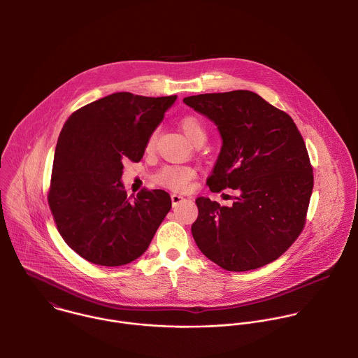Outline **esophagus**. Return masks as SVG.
<instances>
[{"mask_svg":"<svg viewBox=\"0 0 358 358\" xmlns=\"http://www.w3.org/2000/svg\"><path fill=\"white\" fill-rule=\"evenodd\" d=\"M171 200H172V205L175 206V205L179 204V203L183 200V196H182V194H176V193H173V194L171 196Z\"/></svg>","mask_w":358,"mask_h":358,"instance_id":"34e87169","label":"esophagus"}]
</instances>
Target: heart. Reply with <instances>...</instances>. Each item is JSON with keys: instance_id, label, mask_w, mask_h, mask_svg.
Returning <instances> with one entry per match:
<instances>
[{"instance_id": "b5f03b06", "label": "heart", "mask_w": 358, "mask_h": 358, "mask_svg": "<svg viewBox=\"0 0 358 358\" xmlns=\"http://www.w3.org/2000/svg\"><path fill=\"white\" fill-rule=\"evenodd\" d=\"M180 128L192 143H197L200 141L204 142L206 138V129L204 122L196 115H186L180 121ZM155 143V132H153L146 143V150L152 152ZM196 171L192 166L185 165H166L157 173V180L159 185L175 189L185 190L192 179L194 178Z\"/></svg>"}]
</instances>
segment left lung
Returning <instances> with one entry per match:
<instances>
[{
	"instance_id": "1",
	"label": "left lung",
	"mask_w": 358,
	"mask_h": 358,
	"mask_svg": "<svg viewBox=\"0 0 358 358\" xmlns=\"http://www.w3.org/2000/svg\"><path fill=\"white\" fill-rule=\"evenodd\" d=\"M183 102L209 118L222 148L206 185L238 192L222 206L199 197L192 226L200 251L229 271L259 268L299 237L313 192V168L294 120L251 91L203 94Z\"/></svg>"
}]
</instances>
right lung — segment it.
<instances>
[{"mask_svg": "<svg viewBox=\"0 0 358 358\" xmlns=\"http://www.w3.org/2000/svg\"><path fill=\"white\" fill-rule=\"evenodd\" d=\"M176 95L111 94L74 111L59 135L48 203L64 243L99 266H122L143 255L169 212L164 190L128 199L122 162H139L149 136Z\"/></svg>", "mask_w": 358, "mask_h": 358, "instance_id": "add662e5", "label": "right lung"}]
</instances>
